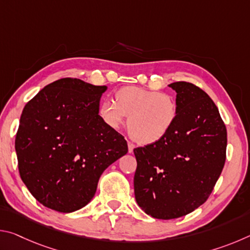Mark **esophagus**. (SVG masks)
I'll use <instances>...</instances> for the list:
<instances>
[{
  "instance_id": "1",
  "label": "esophagus",
  "mask_w": 250,
  "mask_h": 250,
  "mask_svg": "<svg viewBox=\"0 0 250 250\" xmlns=\"http://www.w3.org/2000/svg\"><path fill=\"white\" fill-rule=\"evenodd\" d=\"M134 147H135V146L133 145V143H131V142H128V151H129V153H132Z\"/></svg>"
}]
</instances>
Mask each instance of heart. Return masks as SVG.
<instances>
[{"mask_svg":"<svg viewBox=\"0 0 250 250\" xmlns=\"http://www.w3.org/2000/svg\"><path fill=\"white\" fill-rule=\"evenodd\" d=\"M115 101L104 100L99 115L111 129H119L128 119V131L142 145L159 142L172 130L177 118V104L172 96L145 88L126 86L116 91Z\"/></svg>","mask_w":250,"mask_h":250,"instance_id":"obj_1","label":"heart"}]
</instances>
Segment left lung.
<instances>
[{
    "label": "left lung",
    "mask_w": 250,
    "mask_h": 250,
    "mask_svg": "<svg viewBox=\"0 0 250 250\" xmlns=\"http://www.w3.org/2000/svg\"><path fill=\"white\" fill-rule=\"evenodd\" d=\"M177 118L162 140L134 149V195L147 215L177 218L207 201L226 160L227 131L209 96L176 82Z\"/></svg>",
    "instance_id": "obj_1"
}]
</instances>
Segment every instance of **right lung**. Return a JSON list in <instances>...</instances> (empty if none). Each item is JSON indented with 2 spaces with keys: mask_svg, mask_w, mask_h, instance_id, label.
Here are the masks:
<instances>
[{
  "mask_svg": "<svg viewBox=\"0 0 250 250\" xmlns=\"http://www.w3.org/2000/svg\"><path fill=\"white\" fill-rule=\"evenodd\" d=\"M105 86L62 78L25 104L15 138L21 179L41 204L61 213L86 206L100 175L128 152L99 116Z\"/></svg>",
  "mask_w": 250,
  "mask_h": 250,
  "instance_id": "1",
  "label": "right lung"
}]
</instances>
